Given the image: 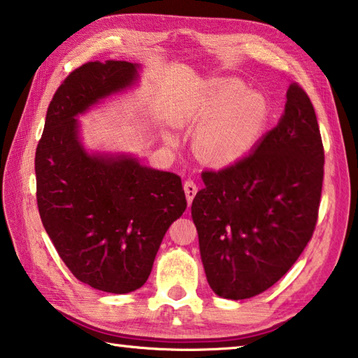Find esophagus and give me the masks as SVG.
<instances>
[{"label":"esophagus","mask_w":358,"mask_h":358,"mask_svg":"<svg viewBox=\"0 0 358 358\" xmlns=\"http://www.w3.org/2000/svg\"><path fill=\"white\" fill-rule=\"evenodd\" d=\"M197 189H199V187H197V185H196V181H192V180H186V181H185V194H186L187 205L192 203V199L196 197Z\"/></svg>","instance_id":"1"}]
</instances>
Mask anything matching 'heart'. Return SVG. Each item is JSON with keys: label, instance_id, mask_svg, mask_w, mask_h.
I'll use <instances>...</instances> for the list:
<instances>
[{"label": "heart", "instance_id": "1", "mask_svg": "<svg viewBox=\"0 0 358 358\" xmlns=\"http://www.w3.org/2000/svg\"><path fill=\"white\" fill-rule=\"evenodd\" d=\"M268 108L260 93L235 78H221L180 102L177 123H201L196 145L205 161L227 166L250 153L262 136Z\"/></svg>", "mask_w": 358, "mask_h": 358}]
</instances>
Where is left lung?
I'll return each instance as SVG.
<instances>
[{"instance_id": "obj_1", "label": "left lung", "mask_w": 358, "mask_h": 358, "mask_svg": "<svg viewBox=\"0 0 358 358\" xmlns=\"http://www.w3.org/2000/svg\"><path fill=\"white\" fill-rule=\"evenodd\" d=\"M243 159L205 171L191 215L210 287L229 300L262 294L287 273L311 240L324 180L316 112L299 83Z\"/></svg>"}]
</instances>
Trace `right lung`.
I'll return each instance as SVG.
<instances>
[{
  "label": "right lung",
  "instance_id": "right-lung-1",
  "mask_svg": "<svg viewBox=\"0 0 358 358\" xmlns=\"http://www.w3.org/2000/svg\"><path fill=\"white\" fill-rule=\"evenodd\" d=\"M129 62L72 71L47 108L36 148V197L45 232L78 281L128 294L147 282L167 229L185 213L181 178L131 155L88 153L77 115L138 78Z\"/></svg>",
  "mask_w": 358,
  "mask_h": 358
}]
</instances>
